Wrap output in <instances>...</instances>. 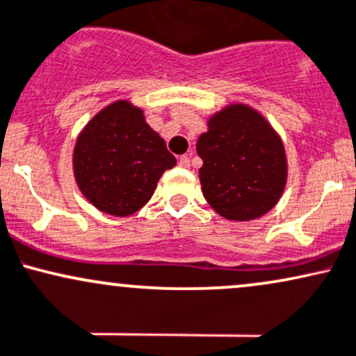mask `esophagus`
I'll list each match as a JSON object with an SVG mask.
<instances>
[{"label": "esophagus", "instance_id": "34e87169", "mask_svg": "<svg viewBox=\"0 0 356 356\" xmlns=\"http://www.w3.org/2000/svg\"><path fill=\"white\" fill-rule=\"evenodd\" d=\"M178 165L181 168H190V158L188 156H179Z\"/></svg>", "mask_w": 356, "mask_h": 356}]
</instances>
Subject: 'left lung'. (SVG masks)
Instances as JSON below:
<instances>
[{
    "mask_svg": "<svg viewBox=\"0 0 356 356\" xmlns=\"http://www.w3.org/2000/svg\"><path fill=\"white\" fill-rule=\"evenodd\" d=\"M203 197L227 220H254L281 198L287 179L284 145L252 107L232 104L209 119L198 138Z\"/></svg>",
    "mask_w": 356,
    "mask_h": 356,
    "instance_id": "obj_1",
    "label": "left lung"
}]
</instances>
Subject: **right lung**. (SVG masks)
<instances>
[{"label": "right lung", "mask_w": 356, "mask_h": 356, "mask_svg": "<svg viewBox=\"0 0 356 356\" xmlns=\"http://www.w3.org/2000/svg\"><path fill=\"white\" fill-rule=\"evenodd\" d=\"M175 165L165 139L127 101L94 115L74 149V175L83 197L114 217H127L145 207L161 175Z\"/></svg>", "instance_id": "add662e5"}]
</instances>
